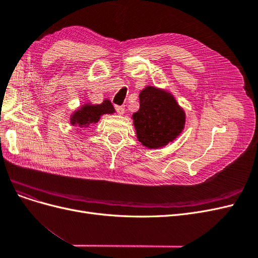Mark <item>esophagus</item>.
<instances>
[{
  "label": "esophagus",
  "instance_id": "34e87169",
  "mask_svg": "<svg viewBox=\"0 0 258 258\" xmlns=\"http://www.w3.org/2000/svg\"><path fill=\"white\" fill-rule=\"evenodd\" d=\"M115 110L117 112V114H123L124 113V106H120V105H115Z\"/></svg>",
  "mask_w": 258,
  "mask_h": 258
}]
</instances>
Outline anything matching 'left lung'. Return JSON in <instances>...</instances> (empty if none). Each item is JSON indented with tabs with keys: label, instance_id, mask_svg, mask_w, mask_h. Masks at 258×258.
<instances>
[{
	"label": "left lung",
	"instance_id": "8db88e82",
	"mask_svg": "<svg viewBox=\"0 0 258 258\" xmlns=\"http://www.w3.org/2000/svg\"><path fill=\"white\" fill-rule=\"evenodd\" d=\"M139 98L140 108L132 115L139 141L148 148L172 142L185 124V113L172 95L147 86Z\"/></svg>",
	"mask_w": 258,
	"mask_h": 258
}]
</instances>
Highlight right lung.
I'll return each mask as SVG.
<instances>
[{
    "mask_svg": "<svg viewBox=\"0 0 258 258\" xmlns=\"http://www.w3.org/2000/svg\"><path fill=\"white\" fill-rule=\"evenodd\" d=\"M114 107L110 100H104L101 104H86L76 111L71 118V123L79 127H87L92 122H98L103 114H113Z\"/></svg>",
    "mask_w": 258,
    "mask_h": 258,
    "instance_id": "1",
    "label": "right lung"
}]
</instances>
